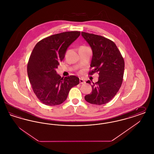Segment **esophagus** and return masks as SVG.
<instances>
[{
  "instance_id": "34e87169",
  "label": "esophagus",
  "mask_w": 154,
  "mask_h": 154,
  "mask_svg": "<svg viewBox=\"0 0 154 154\" xmlns=\"http://www.w3.org/2000/svg\"><path fill=\"white\" fill-rule=\"evenodd\" d=\"M80 83L81 84H83L85 83V81L83 79H80Z\"/></svg>"
}]
</instances>
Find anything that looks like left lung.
I'll return each instance as SVG.
<instances>
[{
	"instance_id": "left-lung-1",
	"label": "left lung",
	"mask_w": 154,
	"mask_h": 154,
	"mask_svg": "<svg viewBox=\"0 0 154 154\" xmlns=\"http://www.w3.org/2000/svg\"><path fill=\"white\" fill-rule=\"evenodd\" d=\"M82 37L90 45L92 51L89 74L99 73V79L92 82V92L85 96L87 102L102 105L110 100L121 88L124 72L125 62L117 45L111 40L102 36L81 32ZM90 85L89 80L87 81Z\"/></svg>"
}]
</instances>
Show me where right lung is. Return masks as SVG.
<instances>
[{
  "instance_id": "right-lung-1",
  "label": "right lung",
  "mask_w": 154,
  "mask_h": 154,
  "mask_svg": "<svg viewBox=\"0 0 154 154\" xmlns=\"http://www.w3.org/2000/svg\"><path fill=\"white\" fill-rule=\"evenodd\" d=\"M80 32H65L47 37L35 46L27 66L33 91L39 100L47 106L64 102L70 89L79 84L75 75L61 77L57 73L59 62L70 44L80 36Z\"/></svg>"
}]
</instances>
